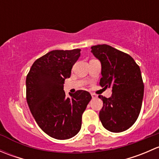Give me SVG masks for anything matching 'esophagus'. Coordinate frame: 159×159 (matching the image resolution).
<instances>
[{"mask_svg":"<svg viewBox=\"0 0 159 159\" xmlns=\"http://www.w3.org/2000/svg\"><path fill=\"white\" fill-rule=\"evenodd\" d=\"M91 97L93 98H98V95L97 94H94V93H91Z\"/></svg>","mask_w":159,"mask_h":159,"instance_id":"1","label":"esophagus"}]
</instances>
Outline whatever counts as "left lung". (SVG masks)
<instances>
[{
	"instance_id": "1",
	"label": "left lung",
	"mask_w": 159,
	"mask_h": 159,
	"mask_svg": "<svg viewBox=\"0 0 159 159\" xmlns=\"http://www.w3.org/2000/svg\"><path fill=\"white\" fill-rule=\"evenodd\" d=\"M91 53L102 65L100 85L111 89L110 98L99 95L103 107L99 118L111 132L129 129L137 120L142 108L144 84L141 70L128 54L107 44L92 46Z\"/></svg>"
}]
</instances>
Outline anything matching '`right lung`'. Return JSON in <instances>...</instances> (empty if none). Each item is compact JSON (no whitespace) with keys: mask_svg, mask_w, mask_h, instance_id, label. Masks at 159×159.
Segmentation results:
<instances>
[{"mask_svg":"<svg viewBox=\"0 0 159 159\" xmlns=\"http://www.w3.org/2000/svg\"><path fill=\"white\" fill-rule=\"evenodd\" d=\"M81 50H54L37 59L26 78V98L34 118L51 138L65 140L81 127L82 114L91 99L83 90L66 97L64 84L81 55Z\"/></svg>","mask_w":159,"mask_h":159,"instance_id":"add662e5","label":"right lung"}]
</instances>
